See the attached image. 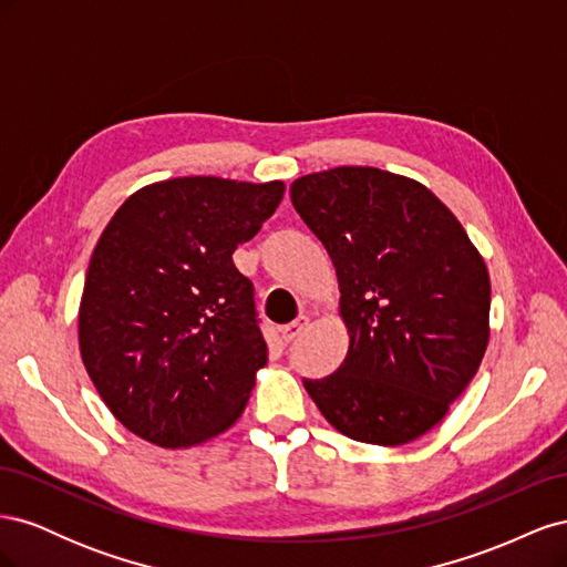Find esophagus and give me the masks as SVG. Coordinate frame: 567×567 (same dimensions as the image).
<instances>
[{
  "mask_svg": "<svg viewBox=\"0 0 567 567\" xmlns=\"http://www.w3.org/2000/svg\"><path fill=\"white\" fill-rule=\"evenodd\" d=\"M307 326H310V317L300 315L296 321H290V323H286V326H284V329H281V338H284L286 342L296 340L298 336H302V331L307 329Z\"/></svg>",
  "mask_w": 567,
  "mask_h": 567,
  "instance_id": "1",
  "label": "esophagus"
}]
</instances>
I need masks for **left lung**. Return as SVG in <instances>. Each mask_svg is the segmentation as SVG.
<instances>
[{
    "mask_svg": "<svg viewBox=\"0 0 567 567\" xmlns=\"http://www.w3.org/2000/svg\"><path fill=\"white\" fill-rule=\"evenodd\" d=\"M290 200L336 267L350 348L305 390L338 433L400 447L435 427L489 342V274L431 188L342 165L290 184Z\"/></svg>",
    "mask_w": 567,
    "mask_h": 567,
    "instance_id": "8db88e82",
    "label": "left lung"
}]
</instances>
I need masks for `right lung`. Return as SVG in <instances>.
<instances>
[{
	"instance_id": "add662e5",
	"label": "right lung",
	"mask_w": 567,
	"mask_h": 567,
	"mask_svg": "<svg viewBox=\"0 0 567 567\" xmlns=\"http://www.w3.org/2000/svg\"><path fill=\"white\" fill-rule=\"evenodd\" d=\"M284 182L175 177L120 205L80 300L82 364L130 433L167 450L208 442L244 414L267 342L234 250L260 231Z\"/></svg>"
}]
</instances>
